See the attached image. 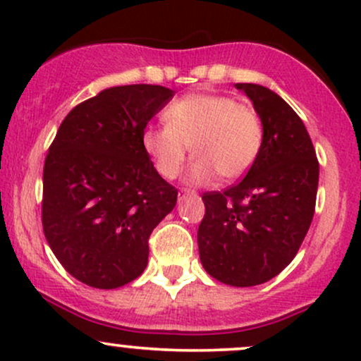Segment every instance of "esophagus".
<instances>
[{
  "instance_id": "esophagus-1",
  "label": "esophagus",
  "mask_w": 361,
  "mask_h": 361,
  "mask_svg": "<svg viewBox=\"0 0 361 361\" xmlns=\"http://www.w3.org/2000/svg\"><path fill=\"white\" fill-rule=\"evenodd\" d=\"M188 195H195V192H193V190H181L180 195H178V199H180V200H185V199H187Z\"/></svg>"
}]
</instances>
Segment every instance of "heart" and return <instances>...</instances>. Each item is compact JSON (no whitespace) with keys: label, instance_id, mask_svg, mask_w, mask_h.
Segmentation results:
<instances>
[{"label":"heart","instance_id":"obj_1","mask_svg":"<svg viewBox=\"0 0 361 361\" xmlns=\"http://www.w3.org/2000/svg\"><path fill=\"white\" fill-rule=\"evenodd\" d=\"M166 125L142 130L144 147L154 168L166 180L183 169L190 145L195 159L188 169L190 183L236 180L252 168L262 147V121L257 111L224 94H188L162 113Z\"/></svg>","mask_w":361,"mask_h":361}]
</instances>
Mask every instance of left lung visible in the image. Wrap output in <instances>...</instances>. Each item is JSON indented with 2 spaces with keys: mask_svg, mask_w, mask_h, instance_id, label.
I'll return each instance as SVG.
<instances>
[{
  "mask_svg": "<svg viewBox=\"0 0 361 361\" xmlns=\"http://www.w3.org/2000/svg\"><path fill=\"white\" fill-rule=\"evenodd\" d=\"M264 126L262 147L245 178L202 195L200 262L229 286L267 283L295 259L315 212L319 161L298 114L267 87L236 84Z\"/></svg>",
  "mask_w": 361,
  "mask_h": 361,
  "instance_id": "1",
  "label": "left lung"
}]
</instances>
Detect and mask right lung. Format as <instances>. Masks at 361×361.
<instances>
[{
  "label": "right lung",
  "instance_id": "1",
  "mask_svg": "<svg viewBox=\"0 0 361 361\" xmlns=\"http://www.w3.org/2000/svg\"><path fill=\"white\" fill-rule=\"evenodd\" d=\"M162 85H120L75 106L59 125L42 174V229L59 264L99 290L132 283L149 236L178 190L142 147V130L173 97Z\"/></svg>",
  "mask_w": 361,
  "mask_h": 361
}]
</instances>
